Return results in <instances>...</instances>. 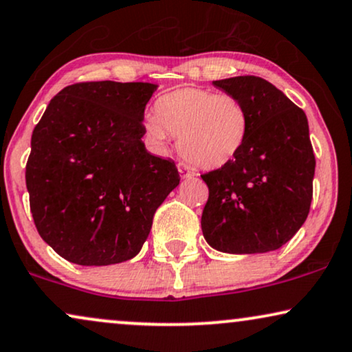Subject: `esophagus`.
Instances as JSON below:
<instances>
[{
    "label": "esophagus",
    "instance_id": "34e87169",
    "mask_svg": "<svg viewBox=\"0 0 352 352\" xmlns=\"http://www.w3.org/2000/svg\"><path fill=\"white\" fill-rule=\"evenodd\" d=\"M179 172H180V177L182 179H193V177L196 175V172H193L191 170V168H188V167H185V166H179Z\"/></svg>",
    "mask_w": 352,
    "mask_h": 352
}]
</instances>
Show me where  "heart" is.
I'll return each instance as SVG.
<instances>
[{
  "instance_id": "heart-1",
  "label": "heart",
  "mask_w": 352,
  "mask_h": 352,
  "mask_svg": "<svg viewBox=\"0 0 352 352\" xmlns=\"http://www.w3.org/2000/svg\"><path fill=\"white\" fill-rule=\"evenodd\" d=\"M251 117L240 98L208 88L186 87L167 93L156 102V117L146 120V133L164 144L179 138L182 157L201 168L230 164L250 137Z\"/></svg>"
}]
</instances>
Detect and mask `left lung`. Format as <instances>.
Returning a JSON list of instances; mask_svg holds the SVG:
<instances>
[{
    "instance_id": "1",
    "label": "left lung",
    "mask_w": 352,
    "mask_h": 352,
    "mask_svg": "<svg viewBox=\"0 0 352 352\" xmlns=\"http://www.w3.org/2000/svg\"><path fill=\"white\" fill-rule=\"evenodd\" d=\"M214 85L245 102L251 129L230 164L201 175L209 188L203 235L214 250L228 254L278 250L311 209L316 156L307 117L261 77L240 75Z\"/></svg>"
}]
</instances>
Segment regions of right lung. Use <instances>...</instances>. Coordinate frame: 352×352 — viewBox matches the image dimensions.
<instances>
[{"mask_svg": "<svg viewBox=\"0 0 352 352\" xmlns=\"http://www.w3.org/2000/svg\"><path fill=\"white\" fill-rule=\"evenodd\" d=\"M154 91L143 82H78L60 90L35 125L25 166L30 212L40 236L69 262L132 259L180 184L175 162L142 142Z\"/></svg>", "mask_w": 352, "mask_h": 352, "instance_id": "1", "label": "right lung"}]
</instances>
